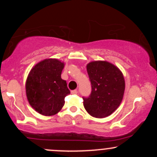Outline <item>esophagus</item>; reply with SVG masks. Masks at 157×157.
Returning <instances> with one entry per match:
<instances>
[{"mask_svg":"<svg viewBox=\"0 0 157 157\" xmlns=\"http://www.w3.org/2000/svg\"><path fill=\"white\" fill-rule=\"evenodd\" d=\"M71 94H77V90L75 89V90H73V91H71Z\"/></svg>","mask_w":157,"mask_h":157,"instance_id":"esophagus-1","label":"esophagus"}]
</instances>
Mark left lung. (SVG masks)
I'll use <instances>...</instances> for the list:
<instances>
[{
  "label": "left lung",
  "instance_id": "obj_1",
  "mask_svg": "<svg viewBox=\"0 0 157 157\" xmlns=\"http://www.w3.org/2000/svg\"><path fill=\"white\" fill-rule=\"evenodd\" d=\"M86 68L91 92L89 97H82L85 109L94 117H106L117 109L123 98V75L117 66L107 61H93Z\"/></svg>",
  "mask_w": 157,
  "mask_h": 157
}]
</instances>
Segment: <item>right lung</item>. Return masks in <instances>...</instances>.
I'll return each instance as SVG.
<instances>
[{"instance_id": "add662e5", "label": "right lung", "mask_w": 157, "mask_h": 157, "mask_svg": "<svg viewBox=\"0 0 157 157\" xmlns=\"http://www.w3.org/2000/svg\"><path fill=\"white\" fill-rule=\"evenodd\" d=\"M64 63L46 59L36 64L29 74L26 93L30 105L44 116H52L60 111L65 97L70 94L66 81L61 78Z\"/></svg>"}]
</instances>
